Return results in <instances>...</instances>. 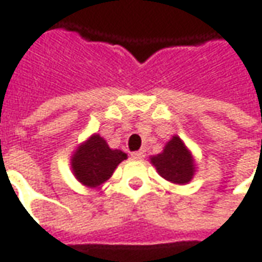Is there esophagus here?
I'll use <instances>...</instances> for the list:
<instances>
[{"instance_id":"34e87169","label":"esophagus","mask_w":262,"mask_h":262,"mask_svg":"<svg viewBox=\"0 0 262 262\" xmlns=\"http://www.w3.org/2000/svg\"><path fill=\"white\" fill-rule=\"evenodd\" d=\"M144 156H146L144 150H139V151H133L132 153V157H135V159H143Z\"/></svg>"}]
</instances>
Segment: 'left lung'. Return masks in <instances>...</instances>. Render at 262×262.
I'll return each instance as SVG.
<instances>
[{"label": "left lung", "mask_w": 262, "mask_h": 262, "mask_svg": "<svg viewBox=\"0 0 262 262\" xmlns=\"http://www.w3.org/2000/svg\"><path fill=\"white\" fill-rule=\"evenodd\" d=\"M151 163L163 179L176 184H186L194 174V164L190 151L183 144L182 139L173 136L163 153L151 157Z\"/></svg>", "instance_id": "8db88e82"}]
</instances>
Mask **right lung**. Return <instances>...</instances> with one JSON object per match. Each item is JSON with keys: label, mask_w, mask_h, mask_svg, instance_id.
<instances>
[{"label": "right lung", "mask_w": 262, "mask_h": 262, "mask_svg": "<svg viewBox=\"0 0 262 262\" xmlns=\"http://www.w3.org/2000/svg\"><path fill=\"white\" fill-rule=\"evenodd\" d=\"M126 157V153L112 150L99 135H95L75 151L72 170L82 184L96 187L113 174L119 163Z\"/></svg>", "instance_id": "add662e5"}]
</instances>
